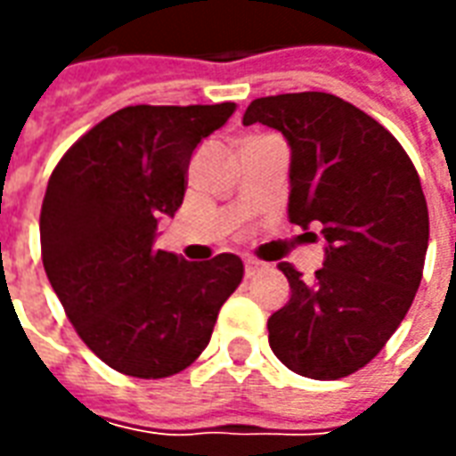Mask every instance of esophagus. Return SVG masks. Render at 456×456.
<instances>
[{"label": "esophagus", "instance_id": "obj_1", "mask_svg": "<svg viewBox=\"0 0 456 456\" xmlns=\"http://www.w3.org/2000/svg\"><path fill=\"white\" fill-rule=\"evenodd\" d=\"M258 268H261V261H254V258H247V261H244V273H247V276H254Z\"/></svg>", "mask_w": 456, "mask_h": 456}]
</instances>
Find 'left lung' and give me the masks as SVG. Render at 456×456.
Returning a JSON list of instances; mask_svg holds the SVG:
<instances>
[{
	"label": "left lung",
	"mask_w": 456,
	"mask_h": 456,
	"mask_svg": "<svg viewBox=\"0 0 456 456\" xmlns=\"http://www.w3.org/2000/svg\"><path fill=\"white\" fill-rule=\"evenodd\" d=\"M244 124L286 136L288 219L327 241L310 281L278 266L290 300L268 317V344L290 371L344 379L386 346L420 286L430 217L418 170L391 131L335 94L258 97Z\"/></svg>",
	"instance_id": "1"
}]
</instances>
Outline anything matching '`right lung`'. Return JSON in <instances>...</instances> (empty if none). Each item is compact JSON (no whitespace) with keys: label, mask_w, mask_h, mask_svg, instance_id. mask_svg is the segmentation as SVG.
<instances>
[{"label":"right lung","mask_w":456,"mask_h":456,"mask_svg":"<svg viewBox=\"0 0 456 456\" xmlns=\"http://www.w3.org/2000/svg\"><path fill=\"white\" fill-rule=\"evenodd\" d=\"M237 104L110 114L55 166L41 208V256L65 315L107 366L136 379L188 369L244 278L234 254L185 261L153 247L188 188L192 151Z\"/></svg>","instance_id":"right-lung-1"}]
</instances>
